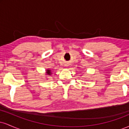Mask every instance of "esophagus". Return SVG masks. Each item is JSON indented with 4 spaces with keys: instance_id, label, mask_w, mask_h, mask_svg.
<instances>
[{
    "instance_id": "esophagus-1",
    "label": "esophagus",
    "mask_w": 129,
    "mask_h": 129,
    "mask_svg": "<svg viewBox=\"0 0 129 129\" xmlns=\"http://www.w3.org/2000/svg\"><path fill=\"white\" fill-rule=\"evenodd\" d=\"M66 66H68V64H66Z\"/></svg>"
}]
</instances>
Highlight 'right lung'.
<instances>
[{
    "label": "right lung",
    "mask_w": 129,
    "mask_h": 129,
    "mask_svg": "<svg viewBox=\"0 0 129 129\" xmlns=\"http://www.w3.org/2000/svg\"><path fill=\"white\" fill-rule=\"evenodd\" d=\"M47 73L48 74V75H51V72H50V70H47Z\"/></svg>",
    "instance_id": "right-lung-1"
}]
</instances>
